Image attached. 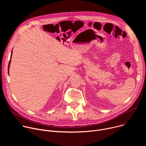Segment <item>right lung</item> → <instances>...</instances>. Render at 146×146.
I'll return each mask as SVG.
<instances>
[{
	"instance_id": "right-lung-1",
	"label": "right lung",
	"mask_w": 146,
	"mask_h": 146,
	"mask_svg": "<svg viewBox=\"0 0 146 146\" xmlns=\"http://www.w3.org/2000/svg\"><path fill=\"white\" fill-rule=\"evenodd\" d=\"M11 55H12V51H11V56H10V60L9 61V66H8V73H9V68H10V62H11Z\"/></svg>"
}]
</instances>
